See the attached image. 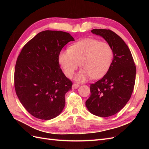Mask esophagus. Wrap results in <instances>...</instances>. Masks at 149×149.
<instances>
[{
	"mask_svg": "<svg viewBox=\"0 0 149 149\" xmlns=\"http://www.w3.org/2000/svg\"><path fill=\"white\" fill-rule=\"evenodd\" d=\"M79 86V84L74 83V84H73V86H72V88H73V89H76V88H78Z\"/></svg>",
	"mask_w": 149,
	"mask_h": 149,
	"instance_id": "esophagus-1",
	"label": "esophagus"
}]
</instances>
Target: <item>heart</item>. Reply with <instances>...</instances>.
Instances as JSON below:
<instances>
[{"label": "heart", "instance_id": "obj_1", "mask_svg": "<svg viewBox=\"0 0 149 149\" xmlns=\"http://www.w3.org/2000/svg\"><path fill=\"white\" fill-rule=\"evenodd\" d=\"M113 58L109 44L96 39L86 38L74 43L68 49H63L58 61L65 74L71 78L80 65L82 69L75 79L84 82L88 79H99L109 70Z\"/></svg>", "mask_w": 149, "mask_h": 149}]
</instances>
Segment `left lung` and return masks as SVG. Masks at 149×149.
<instances>
[{
    "mask_svg": "<svg viewBox=\"0 0 149 149\" xmlns=\"http://www.w3.org/2000/svg\"><path fill=\"white\" fill-rule=\"evenodd\" d=\"M110 45L113 60L107 73L90 84L91 96L86 106L93 114L102 117L113 116L121 110L130 100L136 81V67L131 52L124 40L109 29H93Z\"/></svg>",
    "mask_w": 149,
    "mask_h": 149,
    "instance_id": "obj_1",
    "label": "left lung"
}]
</instances>
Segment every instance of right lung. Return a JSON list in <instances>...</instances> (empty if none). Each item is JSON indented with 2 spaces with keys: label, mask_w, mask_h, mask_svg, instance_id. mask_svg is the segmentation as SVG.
Wrapping results in <instances>:
<instances>
[{
  "label": "right lung",
  "mask_w": 149,
  "mask_h": 149,
  "mask_svg": "<svg viewBox=\"0 0 149 149\" xmlns=\"http://www.w3.org/2000/svg\"><path fill=\"white\" fill-rule=\"evenodd\" d=\"M74 40L65 31H43L25 45L17 58L15 92L25 109L36 118L52 119L63 109L65 94L73 83L60 68L58 55Z\"/></svg>",
  "instance_id": "right-lung-1"
}]
</instances>
